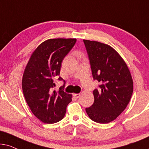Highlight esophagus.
<instances>
[{
    "mask_svg": "<svg viewBox=\"0 0 149 149\" xmlns=\"http://www.w3.org/2000/svg\"><path fill=\"white\" fill-rule=\"evenodd\" d=\"M73 96L76 98H79L81 96V94L80 93H75V94H73Z\"/></svg>",
    "mask_w": 149,
    "mask_h": 149,
    "instance_id": "34e87169",
    "label": "esophagus"
}]
</instances>
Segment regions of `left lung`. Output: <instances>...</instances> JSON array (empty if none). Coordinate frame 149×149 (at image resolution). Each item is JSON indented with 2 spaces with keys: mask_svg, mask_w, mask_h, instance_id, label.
Here are the masks:
<instances>
[{
  "mask_svg": "<svg viewBox=\"0 0 149 149\" xmlns=\"http://www.w3.org/2000/svg\"><path fill=\"white\" fill-rule=\"evenodd\" d=\"M94 80L101 83L93 91L94 103L86 108L89 118L98 123L116 119L132 97L134 83L123 58L110 45L84 39Z\"/></svg>",
  "mask_w": 149,
  "mask_h": 149,
  "instance_id": "obj_1",
  "label": "left lung"
}]
</instances>
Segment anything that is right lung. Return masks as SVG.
Here are the masks:
<instances>
[{"mask_svg": "<svg viewBox=\"0 0 149 149\" xmlns=\"http://www.w3.org/2000/svg\"><path fill=\"white\" fill-rule=\"evenodd\" d=\"M76 39L55 38L38 45L30 57L22 76L24 95L36 117L44 123L52 124L62 120L72 95L63 91H52L54 79L62 80L61 63L75 45Z\"/></svg>", "mask_w": 149, "mask_h": 149, "instance_id": "obj_1", "label": "right lung"}]
</instances>
